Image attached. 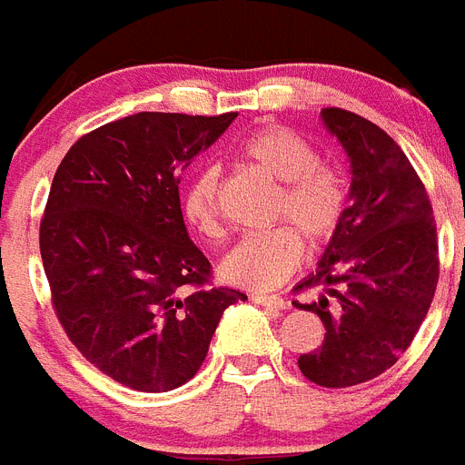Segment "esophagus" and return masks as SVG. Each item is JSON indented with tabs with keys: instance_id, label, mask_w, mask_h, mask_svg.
<instances>
[{
	"instance_id": "esophagus-1",
	"label": "esophagus",
	"mask_w": 465,
	"mask_h": 465,
	"mask_svg": "<svg viewBox=\"0 0 465 465\" xmlns=\"http://www.w3.org/2000/svg\"><path fill=\"white\" fill-rule=\"evenodd\" d=\"M252 300H254L256 304L271 307V310H288V300H283V297L278 295H259V292H254Z\"/></svg>"
}]
</instances>
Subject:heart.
Returning a JSON list of instances; mask_svg holds the SVG:
<instances>
[{
	"label": "heart",
	"mask_w": 465,
	"mask_h": 465,
	"mask_svg": "<svg viewBox=\"0 0 465 465\" xmlns=\"http://www.w3.org/2000/svg\"><path fill=\"white\" fill-rule=\"evenodd\" d=\"M237 155L281 182L273 202L276 221H291L312 247L331 242L348 213V184L336 168L319 163L310 141L288 127L266 124L240 141ZM180 209L189 228L199 235H221L218 170L202 168L189 177L182 189ZM294 229L283 223L244 235L223 259V278L254 291H266L285 281L304 252L301 232Z\"/></svg>",
	"instance_id": "obj_1"
}]
</instances>
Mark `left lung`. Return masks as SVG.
<instances>
[{
  "instance_id": "obj_1",
  "label": "left lung",
  "mask_w": 465,
  "mask_h": 465,
  "mask_svg": "<svg viewBox=\"0 0 465 465\" xmlns=\"http://www.w3.org/2000/svg\"><path fill=\"white\" fill-rule=\"evenodd\" d=\"M322 117L351 158L352 203L317 273L295 288H329L302 304L326 333L297 367L314 384L345 389L380 377L408 351L437 291L440 247L425 184L399 143L341 107Z\"/></svg>"
}]
</instances>
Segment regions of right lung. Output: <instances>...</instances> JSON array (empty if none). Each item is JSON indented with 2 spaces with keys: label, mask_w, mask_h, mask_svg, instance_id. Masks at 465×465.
<instances>
[{
  "label": "right lung",
  "mask_w": 465,
  "mask_h": 465,
  "mask_svg": "<svg viewBox=\"0 0 465 465\" xmlns=\"http://www.w3.org/2000/svg\"><path fill=\"white\" fill-rule=\"evenodd\" d=\"M237 113H136L84 134L59 163L40 254L59 324L110 380L173 391L199 372L223 312L244 292L213 288L187 235L180 174Z\"/></svg>",
  "instance_id": "add662e5"
}]
</instances>
